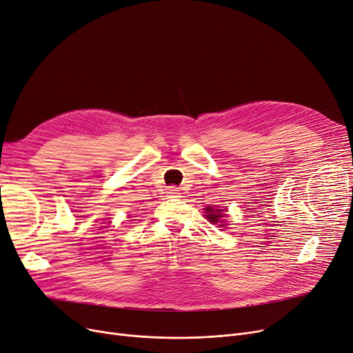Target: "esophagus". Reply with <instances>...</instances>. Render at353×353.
Returning a JSON list of instances; mask_svg holds the SVG:
<instances>
[{
  "instance_id": "obj_1",
  "label": "esophagus",
  "mask_w": 353,
  "mask_h": 353,
  "mask_svg": "<svg viewBox=\"0 0 353 353\" xmlns=\"http://www.w3.org/2000/svg\"><path fill=\"white\" fill-rule=\"evenodd\" d=\"M167 193H168V197H180V190L177 188H170Z\"/></svg>"
}]
</instances>
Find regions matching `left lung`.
Here are the masks:
<instances>
[{"mask_svg":"<svg viewBox=\"0 0 353 353\" xmlns=\"http://www.w3.org/2000/svg\"><path fill=\"white\" fill-rule=\"evenodd\" d=\"M205 216H206V219L209 221V222H212L213 225H216V223H219L218 226H225L226 223H225V210L223 209H216V208H212V206H208V208H205Z\"/></svg>","mask_w":353,"mask_h":353,"instance_id":"1","label":"left lung"}]
</instances>
